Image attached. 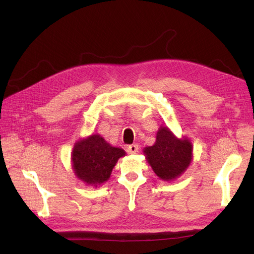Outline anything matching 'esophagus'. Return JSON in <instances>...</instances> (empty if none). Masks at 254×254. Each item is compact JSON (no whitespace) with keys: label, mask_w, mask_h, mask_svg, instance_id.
<instances>
[{"label":"esophagus","mask_w":254,"mask_h":254,"mask_svg":"<svg viewBox=\"0 0 254 254\" xmlns=\"http://www.w3.org/2000/svg\"><path fill=\"white\" fill-rule=\"evenodd\" d=\"M137 150H139V146H137L136 144L129 145L127 147V152L130 153V155H131V153H136Z\"/></svg>","instance_id":"1"}]
</instances>
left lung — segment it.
Listing matches in <instances>:
<instances>
[{
    "label": "left lung",
    "mask_w": 254,
    "mask_h": 254,
    "mask_svg": "<svg viewBox=\"0 0 254 254\" xmlns=\"http://www.w3.org/2000/svg\"><path fill=\"white\" fill-rule=\"evenodd\" d=\"M191 151L189 140H178L166 127L159 129L155 145L144 149L153 172L162 180H173L186 171Z\"/></svg>",
    "instance_id": "1"
}]
</instances>
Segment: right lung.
Wrapping results in <instances>:
<instances>
[{"label":"right lung","instance_id":"1","mask_svg":"<svg viewBox=\"0 0 254 254\" xmlns=\"http://www.w3.org/2000/svg\"><path fill=\"white\" fill-rule=\"evenodd\" d=\"M125 156L122 148L112 147L102 136L93 134L75 144L72 153L73 168L83 182L97 187L109 179L119 158Z\"/></svg>","mask_w":254,"mask_h":254}]
</instances>
